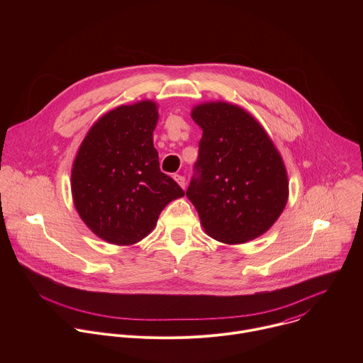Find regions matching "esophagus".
I'll list each match as a JSON object with an SVG mask.
<instances>
[{"mask_svg": "<svg viewBox=\"0 0 363 363\" xmlns=\"http://www.w3.org/2000/svg\"><path fill=\"white\" fill-rule=\"evenodd\" d=\"M174 179L178 182V185L181 186V188H185V177H182V175H174Z\"/></svg>", "mask_w": 363, "mask_h": 363, "instance_id": "obj_1", "label": "esophagus"}]
</instances>
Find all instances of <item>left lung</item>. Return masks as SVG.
<instances>
[{
	"label": "left lung",
	"mask_w": 363,
	"mask_h": 363,
	"mask_svg": "<svg viewBox=\"0 0 363 363\" xmlns=\"http://www.w3.org/2000/svg\"><path fill=\"white\" fill-rule=\"evenodd\" d=\"M202 129L186 189L214 240L241 244L264 234L283 213L289 182L280 153L250 113L225 101L194 108Z\"/></svg>",
	"instance_id": "1"
}]
</instances>
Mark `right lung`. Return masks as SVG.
I'll use <instances>...</instances> for the list:
<instances>
[{"mask_svg":"<svg viewBox=\"0 0 363 363\" xmlns=\"http://www.w3.org/2000/svg\"><path fill=\"white\" fill-rule=\"evenodd\" d=\"M153 101L119 106L86 135L72 169L76 210L86 225L112 244L129 245L157 225L165 205L184 189L160 169L152 133Z\"/></svg>","mask_w":363,"mask_h":363,"instance_id":"right-lung-1","label":"right lung"}]
</instances>
